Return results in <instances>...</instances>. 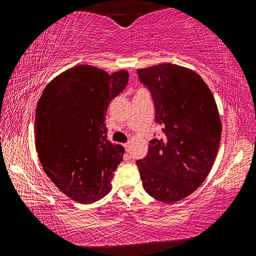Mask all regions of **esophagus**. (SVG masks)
Instances as JSON below:
<instances>
[{"label":"esophagus","mask_w":256,"mask_h":256,"mask_svg":"<svg viewBox=\"0 0 256 256\" xmlns=\"http://www.w3.org/2000/svg\"><path fill=\"white\" fill-rule=\"evenodd\" d=\"M123 146H124V149H125V151H126V152H130V148H131L130 144H123Z\"/></svg>","instance_id":"obj_1"}]
</instances>
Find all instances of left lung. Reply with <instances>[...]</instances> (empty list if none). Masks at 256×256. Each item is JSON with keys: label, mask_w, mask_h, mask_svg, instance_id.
Segmentation results:
<instances>
[{"label": "left lung", "mask_w": 256, "mask_h": 256, "mask_svg": "<svg viewBox=\"0 0 256 256\" xmlns=\"http://www.w3.org/2000/svg\"><path fill=\"white\" fill-rule=\"evenodd\" d=\"M136 72L164 128L162 138H152L136 162L142 186L156 200L175 203L192 194L214 166L222 138L218 107L204 80L188 68L162 63Z\"/></svg>", "instance_id": "obj_1"}]
</instances>
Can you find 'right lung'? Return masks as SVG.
<instances>
[{"label": "right lung", "mask_w": 256, "mask_h": 256, "mask_svg": "<svg viewBox=\"0 0 256 256\" xmlns=\"http://www.w3.org/2000/svg\"><path fill=\"white\" fill-rule=\"evenodd\" d=\"M128 81L125 70L108 74L78 66L54 78L38 100L34 144L42 170L76 202L89 204L110 192L124 148L107 138L105 116Z\"/></svg>", "instance_id": "1"}]
</instances>
